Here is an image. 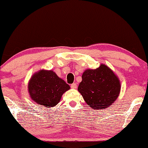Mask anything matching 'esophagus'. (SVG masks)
Instances as JSON below:
<instances>
[{"label": "esophagus", "mask_w": 148, "mask_h": 148, "mask_svg": "<svg viewBox=\"0 0 148 148\" xmlns=\"http://www.w3.org/2000/svg\"><path fill=\"white\" fill-rule=\"evenodd\" d=\"M71 87L72 89H76L77 87V85H76V83H73L72 84H71Z\"/></svg>", "instance_id": "1"}]
</instances>
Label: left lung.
<instances>
[{
  "instance_id": "8db88e82",
  "label": "left lung",
  "mask_w": 148,
  "mask_h": 148,
  "mask_svg": "<svg viewBox=\"0 0 148 148\" xmlns=\"http://www.w3.org/2000/svg\"><path fill=\"white\" fill-rule=\"evenodd\" d=\"M82 78L77 90L92 109L106 108L119 96V80L106 65L101 64L95 70H86Z\"/></svg>"
}]
</instances>
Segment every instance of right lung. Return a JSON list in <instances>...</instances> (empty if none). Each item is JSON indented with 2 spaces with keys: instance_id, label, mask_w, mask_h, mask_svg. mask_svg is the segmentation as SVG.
Wrapping results in <instances>:
<instances>
[{
  "instance_id": "add662e5",
  "label": "right lung",
  "mask_w": 148,
  "mask_h": 148,
  "mask_svg": "<svg viewBox=\"0 0 148 148\" xmlns=\"http://www.w3.org/2000/svg\"><path fill=\"white\" fill-rule=\"evenodd\" d=\"M28 88L34 102L48 108L56 106L70 86L53 71L42 70L32 76Z\"/></svg>"
}]
</instances>
